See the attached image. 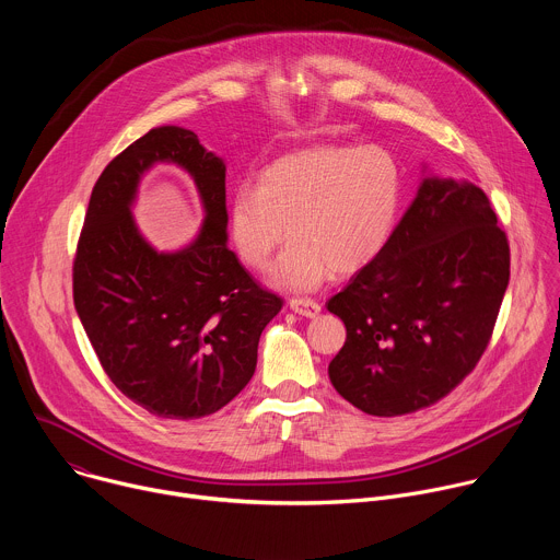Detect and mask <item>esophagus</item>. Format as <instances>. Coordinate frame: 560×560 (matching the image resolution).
Here are the masks:
<instances>
[{"label": "esophagus", "instance_id": "esophagus-1", "mask_svg": "<svg viewBox=\"0 0 560 560\" xmlns=\"http://www.w3.org/2000/svg\"><path fill=\"white\" fill-rule=\"evenodd\" d=\"M290 310L301 316L314 318L318 312H322V303L314 299H290Z\"/></svg>", "mask_w": 560, "mask_h": 560}]
</instances>
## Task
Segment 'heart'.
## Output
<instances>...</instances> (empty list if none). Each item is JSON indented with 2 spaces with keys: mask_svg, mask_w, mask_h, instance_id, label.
Returning <instances> with one entry per match:
<instances>
[{
  "mask_svg": "<svg viewBox=\"0 0 560 560\" xmlns=\"http://www.w3.org/2000/svg\"><path fill=\"white\" fill-rule=\"evenodd\" d=\"M401 206V171L383 148L312 145L238 186L225 210L228 242L246 268H272L279 290L307 292L365 268L385 246Z\"/></svg>",
  "mask_w": 560,
  "mask_h": 560,
  "instance_id": "obj_1",
  "label": "heart"
}]
</instances>
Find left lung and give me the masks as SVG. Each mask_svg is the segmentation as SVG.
I'll use <instances>...</instances> for the list:
<instances>
[{
    "label": "left lung",
    "mask_w": 560,
    "mask_h": 560,
    "mask_svg": "<svg viewBox=\"0 0 560 560\" xmlns=\"http://www.w3.org/2000/svg\"><path fill=\"white\" fill-rule=\"evenodd\" d=\"M510 281V244L488 195L423 179L383 250L326 305L348 337L335 389L372 417L434 406L483 357Z\"/></svg>",
    "instance_id": "1"
}]
</instances>
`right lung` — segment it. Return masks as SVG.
<instances>
[{"label": "right lung", "instance_id": "obj_1", "mask_svg": "<svg viewBox=\"0 0 560 560\" xmlns=\"http://www.w3.org/2000/svg\"><path fill=\"white\" fill-rule=\"evenodd\" d=\"M182 165L207 219L184 252L156 254L129 206L154 163ZM72 299L108 378L162 419L214 415L257 368L264 328L283 299L264 290L228 248L225 164L192 130L152 128L100 175L72 261Z\"/></svg>", "mask_w": 560, "mask_h": 560}]
</instances>
